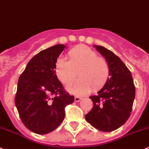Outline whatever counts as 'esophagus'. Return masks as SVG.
<instances>
[{"instance_id":"esophagus-1","label":"esophagus","mask_w":149,"mask_h":149,"mask_svg":"<svg viewBox=\"0 0 149 149\" xmlns=\"http://www.w3.org/2000/svg\"><path fill=\"white\" fill-rule=\"evenodd\" d=\"M81 97H79V96L75 97V101H76V102H79V101L81 100Z\"/></svg>"}]
</instances>
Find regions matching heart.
Masks as SVG:
<instances>
[{
  "label": "heart",
  "instance_id": "obj_1",
  "mask_svg": "<svg viewBox=\"0 0 149 149\" xmlns=\"http://www.w3.org/2000/svg\"><path fill=\"white\" fill-rule=\"evenodd\" d=\"M69 61L59 59L56 63L57 77L65 84L80 79L68 89L76 95H84L92 89L98 90L106 83L110 73L108 61L84 45H78L68 53Z\"/></svg>",
  "mask_w": 149,
  "mask_h": 149
}]
</instances>
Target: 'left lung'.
<instances>
[{"instance_id": "1", "label": "left lung", "mask_w": 149, "mask_h": 149, "mask_svg": "<svg viewBox=\"0 0 149 149\" xmlns=\"http://www.w3.org/2000/svg\"><path fill=\"white\" fill-rule=\"evenodd\" d=\"M95 47L109 64L110 78L96 95L89 97L93 107L85 115V119L97 130L111 132L129 119L135 97V86L130 70L118 56L105 47Z\"/></svg>"}]
</instances>
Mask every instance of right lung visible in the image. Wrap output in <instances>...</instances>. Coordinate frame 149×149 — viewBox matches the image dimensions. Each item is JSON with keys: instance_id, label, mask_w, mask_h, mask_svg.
<instances>
[{"instance_id": "add662e5", "label": "right lung", "mask_w": 149, "mask_h": 149, "mask_svg": "<svg viewBox=\"0 0 149 149\" xmlns=\"http://www.w3.org/2000/svg\"><path fill=\"white\" fill-rule=\"evenodd\" d=\"M63 44L42 50L29 61L20 75L15 105L24 126L39 135L57 129L65 118V108L74 96L65 90L56 75L57 57Z\"/></svg>"}]
</instances>
